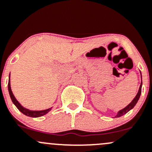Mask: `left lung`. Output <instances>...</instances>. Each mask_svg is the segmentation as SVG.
Here are the masks:
<instances>
[{"label":"left lung","mask_w":152,"mask_h":152,"mask_svg":"<svg viewBox=\"0 0 152 152\" xmlns=\"http://www.w3.org/2000/svg\"><path fill=\"white\" fill-rule=\"evenodd\" d=\"M140 76H141V83H140L139 89H138V93H137L136 96L134 97V99L132 100V101H131V103H130V104H128V105H127V106L124 107V108H123V109H121L120 111H118L117 114H116V116H114V118L115 117H120V116H123V115L127 114V113L129 111H130L131 109H132V108H134V106H135V105H136V103H138V100H139V98H140V94H141V88H142V76H141V73H140Z\"/></svg>","instance_id":"8db88e82"}]
</instances>
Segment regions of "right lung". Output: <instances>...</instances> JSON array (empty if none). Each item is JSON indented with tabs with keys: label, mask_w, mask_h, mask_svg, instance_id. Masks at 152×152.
<instances>
[{
	"label": "right lung",
	"mask_w": 152,
	"mask_h": 152,
	"mask_svg": "<svg viewBox=\"0 0 152 152\" xmlns=\"http://www.w3.org/2000/svg\"><path fill=\"white\" fill-rule=\"evenodd\" d=\"M8 89H9V95H10L11 99H12L13 103L15 105V106L18 108V110L20 111H21L23 114L26 115V116H30V117H40V116H42L44 115L47 114L48 112L52 110V108H48V109L46 110H41V111H30V110L28 109V108H24L22 105L17 101V99L15 98L14 97V94H13L12 89H11V84H10V75H9V84H8Z\"/></svg>",
	"instance_id": "1"
}]
</instances>
